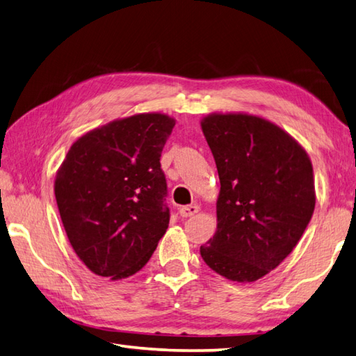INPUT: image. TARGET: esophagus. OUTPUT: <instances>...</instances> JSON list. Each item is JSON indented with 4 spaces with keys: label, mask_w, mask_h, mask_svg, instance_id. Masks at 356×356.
<instances>
[{
    "label": "esophagus",
    "mask_w": 356,
    "mask_h": 356,
    "mask_svg": "<svg viewBox=\"0 0 356 356\" xmlns=\"http://www.w3.org/2000/svg\"><path fill=\"white\" fill-rule=\"evenodd\" d=\"M199 213V207L197 205H186L179 209V214L182 217H191L194 214Z\"/></svg>",
    "instance_id": "esophagus-1"
}]
</instances>
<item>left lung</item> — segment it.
I'll list each match as a JSON object with an SVG mask.
<instances>
[{
  "mask_svg": "<svg viewBox=\"0 0 356 356\" xmlns=\"http://www.w3.org/2000/svg\"><path fill=\"white\" fill-rule=\"evenodd\" d=\"M202 130L220 195L217 232L200 246V255L232 282H255L292 252L311 222V159L282 128L257 116L211 115Z\"/></svg>",
  "mask_w": 356,
  "mask_h": 356,
  "instance_id": "8db88e82",
  "label": "left lung"
}]
</instances>
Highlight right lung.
Listing matches in <instances>:
<instances>
[{"label": "right lung", "mask_w": 356, "mask_h": 356, "mask_svg": "<svg viewBox=\"0 0 356 356\" xmlns=\"http://www.w3.org/2000/svg\"><path fill=\"white\" fill-rule=\"evenodd\" d=\"M174 119L159 113L104 125L73 143L55 195L74 252L111 280L145 266L170 223L161 154Z\"/></svg>", "instance_id": "1"}]
</instances>
